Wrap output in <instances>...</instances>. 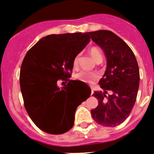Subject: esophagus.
I'll return each mask as SVG.
<instances>
[{
	"label": "esophagus",
	"instance_id": "esophagus-1",
	"mask_svg": "<svg viewBox=\"0 0 154 154\" xmlns=\"http://www.w3.org/2000/svg\"><path fill=\"white\" fill-rule=\"evenodd\" d=\"M92 94H93V90H92V89H91V95H92Z\"/></svg>",
	"mask_w": 154,
	"mask_h": 154
}]
</instances>
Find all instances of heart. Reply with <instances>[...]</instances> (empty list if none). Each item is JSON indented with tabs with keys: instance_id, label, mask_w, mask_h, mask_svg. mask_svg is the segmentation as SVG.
Returning a JSON list of instances; mask_svg holds the SVG:
<instances>
[{
	"instance_id": "obj_1",
	"label": "heart",
	"mask_w": 154,
	"mask_h": 154,
	"mask_svg": "<svg viewBox=\"0 0 154 154\" xmlns=\"http://www.w3.org/2000/svg\"><path fill=\"white\" fill-rule=\"evenodd\" d=\"M89 53L95 62L99 61V60H103V56H102L101 53L99 51V49L96 48H91L89 50ZM78 59H79V55H77L74 58L73 62V66L77 67L78 65ZM99 77V75L95 72H89L86 70H81L78 73H77L74 75V78L77 81H82L85 83L91 84L93 81H95Z\"/></svg>"
}]
</instances>
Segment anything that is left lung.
Here are the masks:
<instances>
[{
	"label": "left lung",
	"mask_w": 154,
	"mask_h": 154,
	"mask_svg": "<svg viewBox=\"0 0 154 154\" xmlns=\"http://www.w3.org/2000/svg\"><path fill=\"white\" fill-rule=\"evenodd\" d=\"M106 58V69L99 84L103 91H95L98 106L91 110L95 122L116 127L128 118L136 101L139 69L136 58L123 40L109 30L89 32Z\"/></svg>",
	"instance_id": "left-lung-1"
}]
</instances>
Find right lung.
<instances>
[{
  "label": "right lung",
  "instance_id": "1",
  "mask_svg": "<svg viewBox=\"0 0 154 154\" xmlns=\"http://www.w3.org/2000/svg\"><path fill=\"white\" fill-rule=\"evenodd\" d=\"M89 42L88 33L51 34L26 54L19 76L24 106L45 132L59 135L72 128L77 106L91 95L86 84L69 80L73 59ZM60 79L67 85L59 87Z\"/></svg>",
  "mask_w": 154,
  "mask_h": 154
}]
</instances>
